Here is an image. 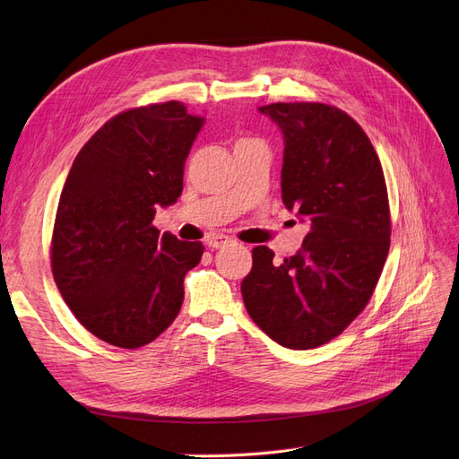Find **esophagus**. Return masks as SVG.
Listing matches in <instances>:
<instances>
[{
    "label": "esophagus",
    "mask_w": 459,
    "mask_h": 459,
    "mask_svg": "<svg viewBox=\"0 0 459 459\" xmlns=\"http://www.w3.org/2000/svg\"><path fill=\"white\" fill-rule=\"evenodd\" d=\"M228 243H231V239L226 238V235H211V238L206 239V245L211 248H221V247H226Z\"/></svg>",
    "instance_id": "34e87169"
}]
</instances>
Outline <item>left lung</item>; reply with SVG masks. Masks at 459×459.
Instances as JSON below:
<instances>
[{
    "instance_id": "obj_1",
    "label": "left lung",
    "mask_w": 459,
    "mask_h": 459,
    "mask_svg": "<svg viewBox=\"0 0 459 459\" xmlns=\"http://www.w3.org/2000/svg\"><path fill=\"white\" fill-rule=\"evenodd\" d=\"M258 110L283 135V204L310 231L281 262L268 247H255L241 295L277 344L316 349L351 325L379 281L391 245L385 176L368 135L342 110L324 103Z\"/></svg>"
}]
</instances>
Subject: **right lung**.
Masks as SVG:
<instances>
[{
  "label": "right lung",
  "instance_id": "1",
  "mask_svg": "<svg viewBox=\"0 0 459 459\" xmlns=\"http://www.w3.org/2000/svg\"><path fill=\"white\" fill-rule=\"evenodd\" d=\"M204 124L178 101L126 110L82 147L55 216L51 268L78 322L95 337L137 349L169 327L201 243L152 226L178 201Z\"/></svg>",
  "mask_w": 459,
  "mask_h": 459
}]
</instances>
